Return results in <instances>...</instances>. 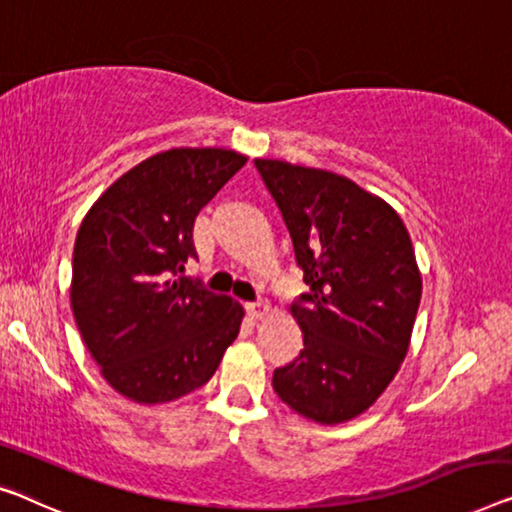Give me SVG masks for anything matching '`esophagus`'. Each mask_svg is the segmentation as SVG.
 <instances>
[{
    "label": "esophagus",
    "instance_id": "obj_1",
    "mask_svg": "<svg viewBox=\"0 0 512 512\" xmlns=\"http://www.w3.org/2000/svg\"><path fill=\"white\" fill-rule=\"evenodd\" d=\"M246 312L253 319H262V317H266L269 315V303H264V301H255V303H246Z\"/></svg>",
    "mask_w": 512,
    "mask_h": 512
}]
</instances>
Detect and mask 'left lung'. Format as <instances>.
Masks as SVG:
<instances>
[{
	"label": "left lung",
	"instance_id": "left-lung-1",
	"mask_svg": "<svg viewBox=\"0 0 512 512\" xmlns=\"http://www.w3.org/2000/svg\"><path fill=\"white\" fill-rule=\"evenodd\" d=\"M294 243L310 289L292 303L303 349L273 372L296 414L345 423L400 370L421 303V271L402 218L340 174L255 160Z\"/></svg>",
	"mask_w": 512,
	"mask_h": 512
}]
</instances>
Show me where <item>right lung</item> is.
Masks as SVG:
<instances>
[{"instance_id":"obj_1","label":"right lung","mask_w":512,"mask_h":512,"mask_svg":"<svg viewBox=\"0 0 512 512\" xmlns=\"http://www.w3.org/2000/svg\"><path fill=\"white\" fill-rule=\"evenodd\" d=\"M232 149H170L119 177L82 220L71 308L114 391L140 404L207 384L241 329L243 308L183 278L197 213L246 165Z\"/></svg>"}]
</instances>
